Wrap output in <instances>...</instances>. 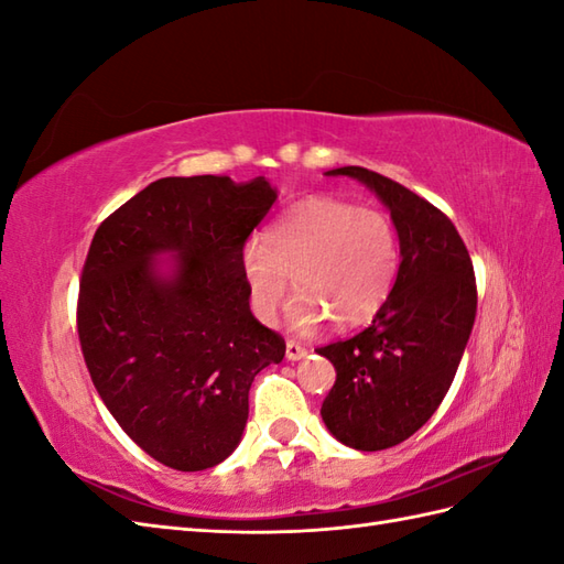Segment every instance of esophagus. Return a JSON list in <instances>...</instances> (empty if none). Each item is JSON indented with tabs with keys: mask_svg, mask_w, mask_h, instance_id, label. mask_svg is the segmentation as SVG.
Segmentation results:
<instances>
[{
	"mask_svg": "<svg viewBox=\"0 0 564 564\" xmlns=\"http://www.w3.org/2000/svg\"><path fill=\"white\" fill-rule=\"evenodd\" d=\"M307 354V349L303 344H297V341H289L285 344V358H289V361H297V358H303Z\"/></svg>",
	"mask_w": 564,
	"mask_h": 564,
	"instance_id": "34e87169",
	"label": "esophagus"
}]
</instances>
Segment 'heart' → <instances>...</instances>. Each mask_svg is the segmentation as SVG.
<instances>
[{"mask_svg":"<svg viewBox=\"0 0 564 564\" xmlns=\"http://www.w3.org/2000/svg\"><path fill=\"white\" fill-rule=\"evenodd\" d=\"M249 303L261 322L281 307L291 275V325L313 329L327 317L349 329L373 319L400 271V239L382 210L310 196L281 215L261 242L242 251Z\"/></svg>","mask_w":564,"mask_h":564,"instance_id":"obj_1","label":"heart"}]
</instances>
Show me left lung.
I'll return each mask as SVG.
<instances>
[{"label": "left lung", "instance_id": "left-lung-1", "mask_svg": "<svg viewBox=\"0 0 564 564\" xmlns=\"http://www.w3.org/2000/svg\"><path fill=\"white\" fill-rule=\"evenodd\" d=\"M386 203L400 237V271L388 303L356 337L317 349L337 368L322 422L344 446L382 451L422 429L446 398L477 313L470 254L429 200L364 166H339Z\"/></svg>", "mask_w": 564, "mask_h": 564}]
</instances>
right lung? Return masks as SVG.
<instances>
[{
  "instance_id": "obj_1",
  "label": "right lung",
  "mask_w": 564,
  "mask_h": 564,
  "mask_svg": "<svg viewBox=\"0 0 564 564\" xmlns=\"http://www.w3.org/2000/svg\"><path fill=\"white\" fill-rule=\"evenodd\" d=\"M273 200L263 176H166L91 239L77 301L84 364L126 434L174 470H206L239 446L254 376L285 356L251 315L242 271Z\"/></svg>"
}]
</instances>
